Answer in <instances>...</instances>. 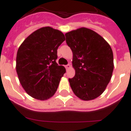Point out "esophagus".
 <instances>
[{
	"mask_svg": "<svg viewBox=\"0 0 131 131\" xmlns=\"http://www.w3.org/2000/svg\"><path fill=\"white\" fill-rule=\"evenodd\" d=\"M71 67V65H69V64H68V65H67V66H66V69H70Z\"/></svg>",
	"mask_w": 131,
	"mask_h": 131,
	"instance_id": "34e87169",
	"label": "esophagus"
}]
</instances>
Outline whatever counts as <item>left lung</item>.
<instances>
[{
	"instance_id": "obj_1",
	"label": "left lung",
	"mask_w": 131,
	"mask_h": 131,
	"mask_svg": "<svg viewBox=\"0 0 131 131\" xmlns=\"http://www.w3.org/2000/svg\"><path fill=\"white\" fill-rule=\"evenodd\" d=\"M72 51L75 75L69 79L74 94L83 101L100 96L108 85L114 68L113 54L108 42L89 28L81 27L65 34Z\"/></svg>"
}]
</instances>
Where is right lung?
<instances>
[{"label":"right lung","mask_w":131,"mask_h":131,"mask_svg":"<svg viewBox=\"0 0 131 131\" xmlns=\"http://www.w3.org/2000/svg\"><path fill=\"white\" fill-rule=\"evenodd\" d=\"M65 40L61 31L45 27L32 32L19 47L16 72L22 87L32 97L47 100L56 92L66 72L56 62L57 49Z\"/></svg>","instance_id":"obj_1"}]
</instances>
